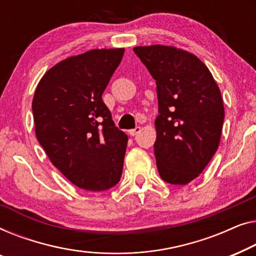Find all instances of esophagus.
I'll list each match as a JSON object with an SVG mask.
<instances>
[{
    "mask_svg": "<svg viewBox=\"0 0 256 256\" xmlns=\"http://www.w3.org/2000/svg\"><path fill=\"white\" fill-rule=\"evenodd\" d=\"M140 131H142V128H140V126H136L134 128L130 130L128 133H130V136H136V134H138V133H139Z\"/></svg>",
    "mask_w": 256,
    "mask_h": 256,
    "instance_id": "34e87169",
    "label": "esophagus"
}]
</instances>
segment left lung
<instances>
[{
  "label": "left lung",
  "instance_id": "obj_1",
  "mask_svg": "<svg viewBox=\"0 0 256 256\" xmlns=\"http://www.w3.org/2000/svg\"><path fill=\"white\" fill-rule=\"evenodd\" d=\"M133 51L156 81L158 170L170 184H188L219 146L225 116L220 90L192 53L164 45L136 46Z\"/></svg>",
  "mask_w": 256,
  "mask_h": 256
}]
</instances>
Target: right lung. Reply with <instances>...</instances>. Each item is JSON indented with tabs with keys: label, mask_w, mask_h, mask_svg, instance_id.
<instances>
[{
	"label": "right lung",
	"mask_w": 256,
	"mask_h": 256,
	"mask_svg": "<svg viewBox=\"0 0 256 256\" xmlns=\"http://www.w3.org/2000/svg\"><path fill=\"white\" fill-rule=\"evenodd\" d=\"M124 48L92 50L46 72L36 88V136L48 159L78 188L100 192L120 182L128 136L102 100Z\"/></svg>",
	"instance_id": "1"
}]
</instances>
